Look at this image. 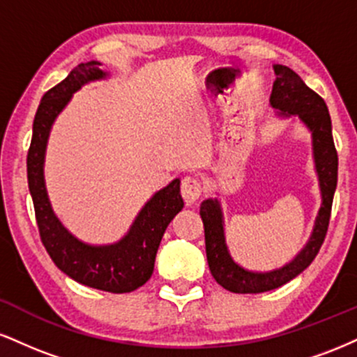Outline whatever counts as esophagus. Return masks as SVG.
<instances>
[{
    "label": "esophagus",
    "mask_w": 357,
    "mask_h": 357,
    "mask_svg": "<svg viewBox=\"0 0 357 357\" xmlns=\"http://www.w3.org/2000/svg\"><path fill=\"white\" fill-rule=\"evenodd\" d=\"M203 191H204V188H203V184L199 183V179L191 178V176H186V178L183 179L181 196L188 206H191V204H195L196 202H198L199 196L203 195Z\"/></svg>",
    "instance_id": "obj_1"
}]
</instances>
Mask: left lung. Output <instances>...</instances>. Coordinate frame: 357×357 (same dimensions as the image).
Listing matches in <instances>:
<instances>
[{
    "label": "left lung",
    "instance_id": "1",
    "mask_svg": "<svg viewBox=\"0 0 357 357\" xmlns=\"http://www.w3.org/2000/svg\"><path fill=\"white\" fill-rule=\"evenodd\" d=\"M273 72L277 79L273 82L272 93H270V105L277 110V117L280 119L297 116L298 121L310 132L322 203L315 216L312 233L304 248L284 267L268 270V272H253L236 264L230 255L227 236H225V218L220 199H204L199 208V215H202L204 227V243H206L210 272L223 289L235 294H260L278 289L312 264L326 238L333 198L335 186H337V153H335L333 124H331L326 102L285 65H273Z\"/></svg>",
    "mask_w": 357,
    "mask_h": 357
}]
</instances>
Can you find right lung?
Returning <instances> with one entry per match:
<instances>
[{
  "instance_id": "right-lung-1",
  "label": "right lung",
  "mask_w": 357,
  "mask_h": 357,
  "mask_svg": "<svg viewBox=\"0 0 357 357\" xmlns=\"http://www.w3.org/2000/svg\"><path fill=\"white\" fill-rule=\"evenodd\" d=\"M100 61L90 60L77 65L59 85L42 97L33 121V136L28 149V188L33 198L36 223L48 255L61 272L92 289L126 294L139 289L154 272V260L167 225L183 210L184 203L176 178L154 192L129 231L116 243L92 245L77 238L63 227L53 211L45 184V154L55 119L67 107L72 96L89 82L107 79Z\"/></svg>"
}]
</instances>
